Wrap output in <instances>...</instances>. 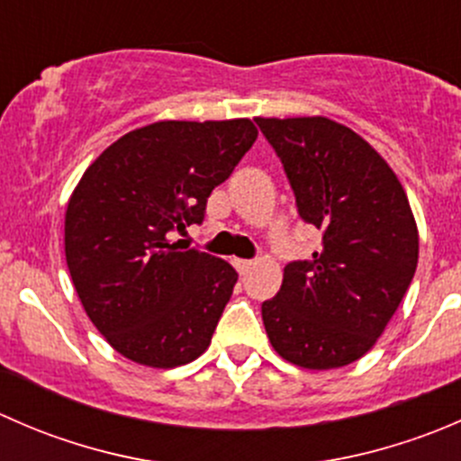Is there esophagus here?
<instances>
[{
    "mask_svg": "<svg viewBox=\"0 0 461 461\" xmlns=\"http://www.w3.org/2000/svg\"><path fill=\"white\" fill-rule=\"evenodd\" d=\"M234 267L239 269L240 276H248L254 267V260H245V258H234Z\"/></svg>",
    "mask_w": 461,
    "mask_h": 461,
    "instance_id": "1",
    "label": "esophagus"
}]
</instances>
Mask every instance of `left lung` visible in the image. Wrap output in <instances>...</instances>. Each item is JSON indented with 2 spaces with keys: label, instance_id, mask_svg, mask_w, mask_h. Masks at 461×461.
I'll list each match as a JSON object with an SVG mask.
<instances>
[{
  "label": "left lung",
  "instance_id": "1",
  "mask_svg": "<svg viewBox=\"0 0 461 461\" xmlns=\"http://www.w3.org/2000/svg\"><path fill=\"white\" fill-rule=\"evenodd\" d=\"M281 160L301 221L321 248L292 260L263 301L265 332L283 359L310 370L364 357L402 303L420 239L406 192L361 136L328 118H257Z\"/></svg>",
  "mask_w": 461,
  "mask_h": 461
}]
</instances>
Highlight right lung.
<instances>
[{
  "label": "right lung",
  "mask_w": 461,
  "mask_h": 461,
  "mask_svg": "<svg viewBox=\"0 0 461 461\" xmlns=\"http://www.w3.org/2000/svg\"><path fill=\"white\" fill-rule=\"evenodd\" d=\"M257 136L245 118L153 122L82 176L67 207V265L88 319L127 359L176 368L212 343L239 274L171 239L201 225L209 194Z\"/></svg>",
  "instance_id": "1"
}]
</instances>
